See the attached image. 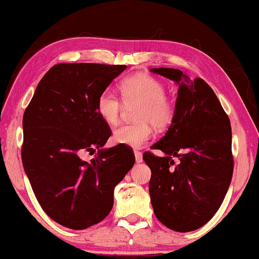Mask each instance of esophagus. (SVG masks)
Instances as JSON below:
<instances>
[{"mask_svg":"<svg viewBox=\"0 0 259 259\" xmlns=\"http://www.w3.org/2000/svg\"><path fill=\"white\" fill-rule=\"evenodd\" d=\"M134 155H136V161L137 162H141L143 161V154L139 151H134Z\"/></svg>","mask_w":259,"mask_h":259,"instance_id":"esophagus-1","label":"esophagus"}]
</instances>
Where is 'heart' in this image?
Instances as JSON below:
<instances>
[{
	"instance_id": "obj_1",
	"label": "heart",
	"mask_w": 259,
	"mask_h": 259,
	"mask_svg": "<svg viewBox=\"0 0 259 259\" xmlns=\"http://www.w3.org/2000/svg\"><path fill=\"white\" fill-rule=\"evenodd\" d=\"M120 95L104 91L97 99V112L107 125L114 126L121 118L123 105L137 106L134 111L136 123L123 125L114 131L113 139L116 144L141 148L152 138L153 130L164 131L172 125L176 118V102L165 94L166 87L161 80L150 74H136L120 82Z\"/></svg>"
}]
</instances>
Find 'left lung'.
I'll list each match as a JSON object with an SVG mask.
<instances>
[{
  "label": "left lung",
  "instance_id": "8db88e82",
  "mask_svg": "<svg viewBox=\"0 0 259 259\" xmlns=\"http://www.w3.org/2000/svg\"><path fill=\"white\" fill-rule=\"evenodd\" d=\"M179 83L176 118L165 137L145 152L151 168L150 196L155 217L168 229L189 232L213 217L224 200L233 173L230 119L217 95L200 77L182 70L152 68ZM180 158L176 164L172 157Z\"/></svg>",
  "mask_w": 259,
  "mask_h": 259
}]
</instances>
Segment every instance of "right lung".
<instances>
[{"label": "right lung", "instance_id": "right-lung-1", "mask_svg": "<svg viewBox=\"0 0 259 259\" xmlns=\"http://www.w3.org/2000/svg\"><path fill=\"white\" fill-rule=\"evenodd\" d=\"M125 65L58 63L38 82L23 114L22 164L42 210L60 225L83 230L107 217L114 187L133 167V150H100L112 131L97 99ZM98 155L91 162L84 151Z\"/></svg>", "mask_w": 259, "mask_h": 259}]
</instances>
